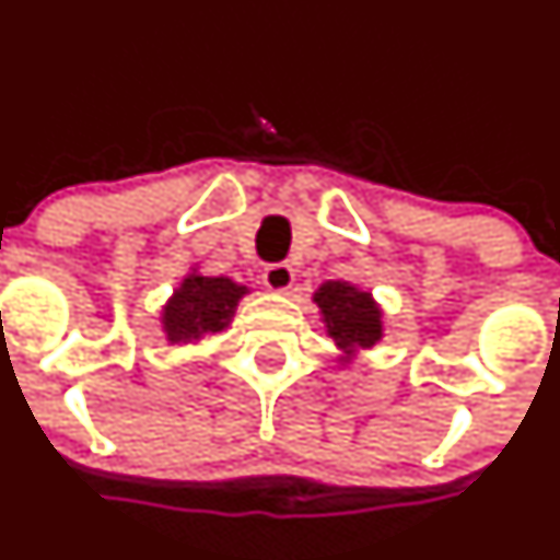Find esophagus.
Returning a JSON list of instances; mask_svg holds the SVG:
<instances>
[{
    "mask_svg": "<svg viewBox=\"0 0 560 560\" xmlns=\"http://www.w3.org/2000/svg\"><path fill=\"white\" fill-rule=\"evenodd\" d=\"M262 281L270 292H287L292 287V281H295V270H292L287 262L268 265L262 273Z\"/></svg>",
    "mask_w": 560,
    "mask_h": 560,
    "instance_id": "esophagus-1",
    "label": "esophagus"
}]
</instances>
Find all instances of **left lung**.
<instances>
[{"instance_id":"8db88e82","label":"left lung","mask_w":560,"mask_h":560,"mask_svg":"<svg viewBox=\"0 0 560 560\" xmlns=\"http://www.w3.org/2000/svg\"><path fill=\"white\" fill-rule=\"evenodd\" d=\"M314 303L319 306L327 336L338 347V363L347 365L358 358L360 349H371L385 336L382 325V306L374 295L349 281H325L314 292Z\"/></svg>"}]
</instances>
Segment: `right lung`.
Instances as JSON below:
<instances>
[{
  "label": "right lung",
  "mask_w": 560,
  "mask_h": 560,
  "mask_svg": "<svg viewBox=\"0 0 560 560\" xmlns=\"http://www.w3.org/2000/svg\"><path fill=\"white\" fill-rule=\"evenodd\" d=\"M244 295H248V287L228 276H202L197 270L186 273L171 301L162 306L167 343H191L211 332H222L233 322Z\"/></svg>",
  "instance_id": "obj_1"
}]
</instances>
